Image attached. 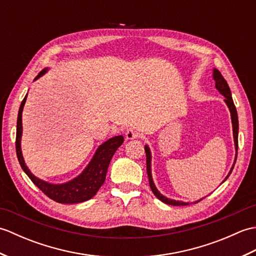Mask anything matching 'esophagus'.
<instances>
[{
	"label": "esophagus",
	"mask_w": 256,
	"mask_h": 256,
	"mask_svg": "<svg viewBox=\"0 0 256 256\" xmlns=\"http://www.w3.org/2000/svg\"><path fill=\"white\" fill-rule=\"evenodd\" d=\"M138 138V133L133 131V130H128L126 132H125V138L126 140H135Z\"/></svg>",
	"instance_id": "esophagus-1"
}]
</instances>
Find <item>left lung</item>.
Here are the masks:
<instances>
[{
  "instance_id": "1",
  "label": "left lung",
  "mask_w": 256,
  "mask_h": 256,
  "mask_svg": "<svg viewBox=\"0 0 256 256\" xmlns=\"http://www.w3.org/2000/svg\"><path fill=\"white\" fill-rule=\"evenodd\" d=\"M212 77H214V80L216 81V88L218 90L220 94L224 96L226 99L224 102L228 106L231 113V121H232V128H233V140H234V146H236V158L234 162H233V165L231 167V170L228 174L226 177L224 178V180L222 182H224L228 177L230 176V174L233 170V167L236 165V156H238V112H236V108L234 106V102L232 100V96H231V91L229 86H228L226 79L222 77V74H220V72L218 69H214V74H212ZM145 153H146V170H148V180H150V186L152 192L156 196L157 198H158L162 202H165L167 204H170V206H187L189 204V202H184V201H179V200H175V199H170L165 197L164 194H162L158 189L156 188L155 184L153 182V177H152V154H150V150L148 148V145H145ZM221 182V184H222ZM204 198H201L200 200H202ZM197 200L194 201V202H198Z\"/></svg>"
}]
</instances>
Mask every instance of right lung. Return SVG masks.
Listing matches in <instances>:
<instances>
[{
  "mask_svg": "<svg viewBox=\"0 0 256 256\" xmlns=\"http://www.w3.org/2000/svg\"><path fill=\"white\" fill-rule=\"evenodd\" d=\"M48 68L42 69L38 74L35 80L40 78L47 72ZM27 94L25 96L24 100L22 101L18 116V128H16V154L20 162L22 170L25 172L27 176L30 178V180L34 182L36 186L40 188L42 192L48 196L50 199L59 204H78L84 202L91 199L96 194L98 190L103 184L106 180L108 167L110 165L112 157L116 153V150L122 145L124 138L122 135L114 136L102 143L99 148H96V153L92 157L89 164L82 170V172L74 177L72 180L64 184H52L42 180V179L32 175L28 167L26 166L23 154H22L20 148V140L22 134H23V125H22V114H23V108L26 102Z\"/></svg>",
  "mask_w": 256,
  "mask_h": 256,
  "instance_id": "1",
  "label": "right lung"
}]
</instances>
